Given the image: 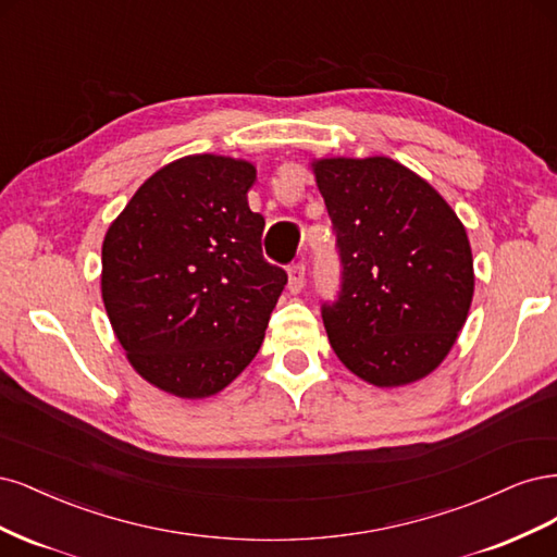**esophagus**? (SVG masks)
<instances>
[{
  "label": "esophagus",
  "mask_w": 557,
  "mask_h": 557,
  "mask_svg": "<svg viewBox=\"0 0 557 557\" xmlns=\"http://www.w3.org/2000/svg\"><path fill=\"white\" fill-rule=\"evenodd\" d=\"M305 284V265L302 263H294L289 268V284H286V289H289L292 294H300Z\"/></svg>",
  "instance_id": "1"
}]
</instances>
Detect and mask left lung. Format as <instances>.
Segmentation results:
<instances>
[{"label":"left lung","mask_w":557,"mask_h":557,"mask_svg":"<svg viewBox=\"0 0 557 557\" xmlns=\"http://www.w3.org/2000/svg\"><path fill=\"white\" fill-rule=\"evenodd\" d=\"M310 166L343 259V292L321 310L333 351L372 386L423 380L468 321V231L442 194L396 159L321 157Z\"/></svg>","instance_id":"obj_1"}]
</instances>
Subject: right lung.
Masks as SVG:
<instances>
[{"instance_id": "1", "label": "right lung", "mask_w": 557, "mask_h": 557, "mask_svg": "<svg viewBox=\"0 0 557 557\" xmlns=\"http://www.w3.org/2000/svg\"><path fill=\"white\" fill-rule=\"evenodd\" d=\"M257 166L187 154L143 183L101 247V298L132 368L175 398L218 396L252 363L286 273L261 255Z\"/></svg>"}]
</instances>
